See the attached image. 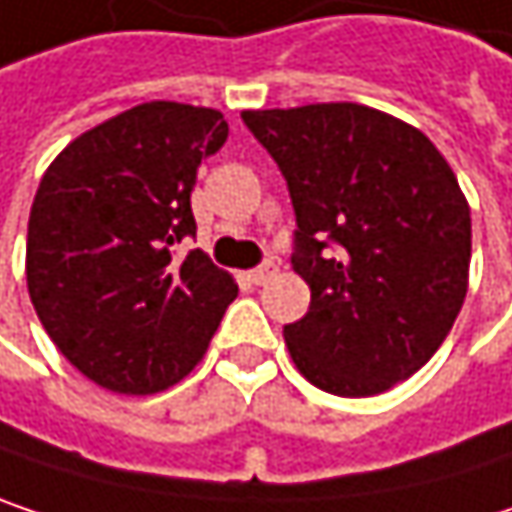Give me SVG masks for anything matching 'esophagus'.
<instances>
[{
  "instance_id": "34e87169",
  "label": "esophagus",
  "mask_w": 512,
  "mask_h": 512,
  "mask_svg": "<svg viewBox=\"0 0 512 512\" xmlns=\"http://www.w3.org/2000/svg\"><path fill=\"white\" fill-rule=\"evenodd\" d=\"M275 272H278V266H275L272 260H266V263H260L257 269L249 272V281H252V284H266V281L275 278Z\"/></svg>"
}]
</instances>
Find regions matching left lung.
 <instances>
[{
  "instance_id": "left-lung-1",
  "label": "left lung",
  "mask_w": 512,
  "mask_h": 512,
  "mask_svg": "<svg viewBox=\"0 0 512 512\" xmlns=\"http://www.w3.org/2000/svg\"><path fill=\"white\" fill-rule=\"evenodd\" d=\"M296 213L293 269L308 314L284 326L293 364L338 397H373L421 370L468 290L471 213L415 127L358 103L243 112Z\"/></svg>"
}]
</instances>
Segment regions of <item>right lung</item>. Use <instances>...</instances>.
Returning a JSON list of instances; mask_svg holds the SVG:
<instances>
[{
	"mask_svg": "<svg viewBox=\"0 0 512 512\" xmlns=\"http://www.w3.org/2000/svg\"><path fill=\"white\" fill-rule=\"evenodd\" d=\"M228 139L222 112L154 100L73 139L47 168L26 240L32 305L79 373L118 394H156L204 356L237 299L195 237L201 159Z\"/></svg>",
	"mask_w": 512,
	"mask_h": 512,
	"instance_id": "1",
	"label": "right lung"
}]
</instances>
